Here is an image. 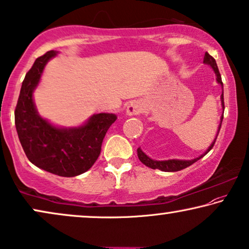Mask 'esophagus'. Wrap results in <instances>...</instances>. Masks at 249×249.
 <instances>
[{
  "instance_id": "esophagus-1",
  "label": "esophagus",
  "mask_w": 249,
  "mask_h": 249,
  "mask_svg": "<svg viewBox=\"0 0 249 249\" xmlns=\"http://www.w3.org/2000/svg\"><path fill=\"white\" fill-rule=\"evenodd\" d=\"M142 111V106L141 104L138 103V101H132L127 105L126 107V115L127 116H135V115H139Z\"/></svg>"
}]
</instances>
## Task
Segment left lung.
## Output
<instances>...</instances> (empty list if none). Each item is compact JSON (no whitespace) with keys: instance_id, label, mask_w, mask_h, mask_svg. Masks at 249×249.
Listing matches in <instances>:
<instances>
[{"instance_id":"left-lung-1","label":"left lung","mask_w":249,"mask_h":249,"mask_svg":"<svg viewBox=\"0 0 249 249\" xmlns=\"http://www.w3.org/2000/svg\"><path fill=\"white\" fill-rule=\"evenodd\" d=\"M203 63L204 64H208L211 66L213 69V71L215 73V76H216V82L219 83L220 86H221L222 88V94H221V106H222V109L225 111V103H223V83H222V80H221V75H220V72H219V69H218V65H216V62L215 59L212 57L211 55L209 53H205L204 55V59H203ZM222 120H223V114L221 116V120H220V124L218 126V132H216V135H215V139L213 140V142L211 143V145L209 146L208 149H206V151L201 155L197 158L195 159H192V160H178V159H170V160H153L151 158H149L148 156L145 155L144 152L142 151L141 148L138 149V157L140 161L143 164H145L146 167L149 168H152V169H159L161 171H178V170H181V169H185V168L190 167L191 164H193L196 161L199 160L201 158H203L206 153H208L210 150L213 148V145H214L215 143V140L218 138V134H219V131L220 128H221V123H222Z\"/></svg>"}]
</instances>
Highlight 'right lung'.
Masks as SVG:
<instances>
[{"label": "right lung", "mask_w": 249, "mask_h": 249, "mask_svg": "<svg viewBox=\"0 0 249 249\" xmlns=\"http://www.w3.org/2000/svg\"><path fill=\"white\" fill-rule=\"evenodd\" d=\"M57 52L50 51L35 61L24 76L15 111L21 145L31 163L62 177H74L89 170L101 151V143L115 114H94L78 127H58L38 114L34 91L47 62Z\"/></svg>", "instance_id": "right-lung-1"}]
</instances>
